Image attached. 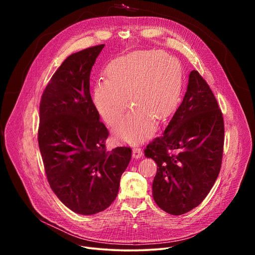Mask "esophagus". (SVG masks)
<instances>
[{
	"label": "esophagus",
	"mask_w": 255,
	"mask_h": 255,
	"mask_svg": "<svg viewBox=\"0 0 255 255\" xmlns=\"http://www.w3.org/2000/svg\"><path fill=\"white\" fill-rule=\"evenodd\" d=\"M132 156L133 158H140L142 156V150L140 148H138V146H134V148L132 149Z\"/></svg>",
	"instance_id": "1"
}]
</instances>
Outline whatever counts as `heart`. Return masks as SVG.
Segmentation results:
<instances>
[{"label": "heart", "instance_id": "heart-1", "mask_svg": "<svg viewBox=\"0 0 255 255\" xmlns=\"http://www.w3.org/2000/svg\"><path fill=\"white\" fill-rule=\"evenodd\" d=\"M105 75L106 79L99 80L93 91L94 103L105 122L118 126L123 120L127 101L132 106L118 130L121 138L135 141L145 137L153 121L159 124L176 109L182 68L178 59L167 52H131L113 61Z\"/></svg>", "mask_w": 255, "mask_h": 255}]
</instances>
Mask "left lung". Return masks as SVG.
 <instances>
[{"mask_svg": "<svg viewBox=\"0 0 255 255\" xmlns=\"http://www.w3.org/2000/svg\"><path fill=\"white\" fill-rule=\"evenodd\" d=\"M224 122L206 80L189 74L181 105L161 135L144 149L157 164L153 197L171 215H182L206 198L221 168Z\"/></svg>", "mask_w": 255, "mask_h": 255, "instance_id": "left-lung-1", "label": "left lung"}]
</instances>
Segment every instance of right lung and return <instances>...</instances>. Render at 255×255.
Returning a JSON list of instances; mask_svg holds the SVG:
<instances>
[{"label":"right lung","mask_w":255,"mask_h":255,"mask_svg":"<svg viewBox=\"0 0 255 255\" xmlns=\"http://www.w3.org/2000/svg\"><path fill=\"white\" fill-rule=\"evenodd\" d=\"M104 44L72 53L55 72L39 106L38 144L50 188L71 211L93 215L116 199L130 146L106 151L110 132L90 94V74Z\"/></svg>","instance_id":"add662e5"}]
</instances>
